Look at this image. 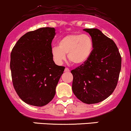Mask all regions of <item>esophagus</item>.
<instances>
[{
  "label": "esophagus",
  "mask_w": 131,
  "mask_h": 131,
  "mask_svg": "<svg viewBox=\"0 0 131 131\" xmlns=\"http://www.w3.org/2000/svg\"><path fill=\"white\" fill-rule=\"evenodd\" d=\"M64 71H65V72H70V70H69V69H68V68H67V67H66L65 70H64Z\"/></svg>",
  "instance_id": "34e87169"
}]
</instances>
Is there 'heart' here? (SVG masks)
Wrapping results in <instances>:
<instances>
[{
    "instance_id": "b5f03b06",
    "label": "heart",
    "mask_w": 131,
    "mask_h": 131,
    "mask_svg": "<svg viewBox=\"0 0 131 131\" xmlns=\"http://www.w3.org/2000/svg\"><path fill=\"white\" fill-rule=\"evenodd\" d=\"M93 49V41L87 34H71L64 36L59 41V46L52 48V56L55 62L62 64L66 54L70 62L79 66L90 58Z\"/></svg>"
}]
</instances>
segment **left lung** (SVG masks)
Listing matches in <instances>:
<instances>
[{
    "mask_svg": "<svg viewBox=\"0 0 131 131\" xmlns=\"http://www.w3.org/2000/svg\"><path fill=\"white\" fill-rule=\"evenodd\" d=\"M91 36L93 49L86 62L71 71L72 89L86 104L102 102L114 92L121 69L118 48L112 40L96 28L84 29Z\"/></svg>",
    "mask_w": 131,
    "mask_h": 131,
    "instance_id": "1",
    "label": "left lung"
}]
</instances>
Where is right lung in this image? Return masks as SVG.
I'll list each match as a JSON object with an SVG mask.
<instances>
[{"instance_id":"add662e5","label":"right lung","mask_w":131,"mask_h":131,"mask_svg":"<svg viewBox=\"0 0 131 131\" xmlns=\"http://www.w3.org/2000/svg\"><path fill=\"white\" fill-rule=\"evenodd\" d=\"M54 28H41L21 36L12 50L10 68L13 84L27 104L42 106L56 95L65 67L55 64L52 56Z\"/></svg>"}]
</instances>
